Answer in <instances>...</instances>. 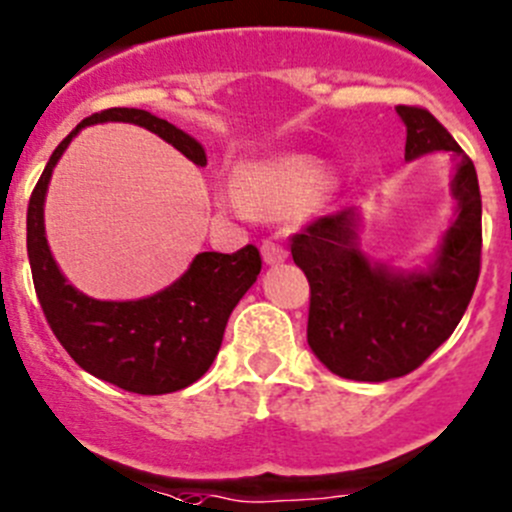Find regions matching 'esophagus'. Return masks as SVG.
<instances>
[{"instance_id": "1", "label": "esophagus", "mask_w": 512, "mask_h": 512, "mask_svg": "<svg viewBox=\"0 0 512 512\" xmlns=\"http://www.w3.org/2000/svg\"><path fill=\"white\" fill-rule=\"evenodd\" d=\"M285 257H288V250H285L283 245H278V242L272 240L262 242V260H265L267 265H280V262H285Z\"/></svg>"}]
</instances>
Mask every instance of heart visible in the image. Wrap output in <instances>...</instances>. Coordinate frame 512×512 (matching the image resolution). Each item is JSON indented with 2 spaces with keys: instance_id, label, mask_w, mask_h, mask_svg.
I'll list each match as a JSON object with an SVG mask.
<instances>
[{
  "instance_id": "b5f03b06",
  "label": "heart",
  "mask_w": 512,
  "mask_h": 512,
  "mask_svg": "<svg viewBox=\"0 0 512 512\" xmlns=\"http://www.w3.org/2000/svg\"><path fill=\"white\" fill-rule=\"evenodd\" d=\"M331 186L333 171L323 161L310 156H278L240 166L234 174V189H224L219 199L232 209L293 212Z\"/></svg>"
}]
</instances>
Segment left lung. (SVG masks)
I'll list each match as a JSON object with an SVG mask.
<instances>
[{
  "label": "left lung",
  "mask_w": 512,
  "mask_h": 512,
  "mask_svg": "<svg viewBox=\"0 0 512 512\" xmlns=\"http://www.w3.org/2000/svg\"><path fill=\"white\" fill-rule=\"evenodd\" d=\"M407 126L404 159L447 151L455 159L457 214L427 270L371 262L358 250L361 214L348 207L318 217L293 237V260L310 283L308 346L343 379L407 376L442 346L462 321L482 252V199L470 156L450 131L417 105H396Z\"/></svg>",
  "instance_id": "1"
}]
</instances>
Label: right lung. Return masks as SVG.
I'll return each instance as SVG.
<instances>
[{
	"label": "right lung",
	"instance_id": "right-lung-1",
	"mask_svg": "<svg viewBox=\"0 0 512 512\" xmlns=\"http://www.w3.org/2000/svg\"><path fill=\"white\" fill-rule=\"evenodd\" d=\"M108 121L136 123L197 166H207V154L197 138L141 108H108L80 121L52 151L30 197L27 255L32 280L52 333L80 369L133 394H171L207 374L234 305L260 275L262 257L255 245L232 255L199 252L176 283L141 300H95L73 288L47 245V184L80 128Z\"/></svg>",
	"mask_w": 512,
	"mask_h": 512
}]
</instances>
